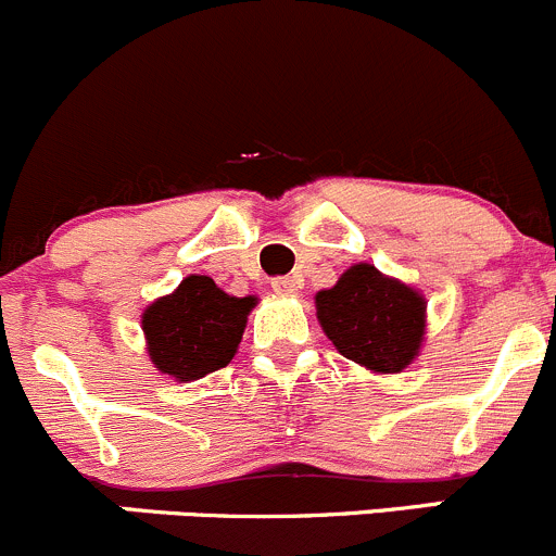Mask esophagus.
Segmentation results:
<instances>
[{"label":"esophagus","mask_w":556,"mask_h":556,"mask_svg":"<svg viewBox=\"0 0 556 556\" xmlns=\"http://www.w3.org/2000/svg\"><path fill=\"white\" fill-rule=\"evenodd\" d=\"M271 288H274V293H279V295H293V293H299L301 279L299 277H274Z\"/></svg>","instance_id":"1"}]
</instances>
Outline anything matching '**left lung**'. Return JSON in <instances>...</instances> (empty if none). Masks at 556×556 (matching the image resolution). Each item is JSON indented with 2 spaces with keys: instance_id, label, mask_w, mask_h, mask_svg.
<instances>
[{
  "instance_id": "obj_1",
  "label": "left lung",
  "mask_w": 556,
  "mask_h": 556,
  "mask_svg": "<svg viewBox=\"0 0 556 556\" xmlns=\"http://www.w3.org/2000/svg\"><path fill=\"white\" fill-rule=\"evenodd\" d=\"M320 328L344 358L375 375L407 369L427 339V299L402 279L355 263L333 288L317 290Z\"/></svg>"
}]
</instances>
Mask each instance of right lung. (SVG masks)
I'll return each instance as SVG.
<instances>
[{
    "mask_svg": "<svg viewBox=\"0 0 556 556\" xmlns=\"http://www.w3.org/2000/svg\"><path fill=\"white\" fill-rule=\"evenodd\" d=\"M257 295L225 293L206 274H190L179 288L143 309L147 353L163 375L192 382L233 361Z\"/></svg>",
    "mask_w": 556,
    "mask_h": 556,
    "instance_id": "add662e5",
    "label": "right lung"
}]
</instances>
